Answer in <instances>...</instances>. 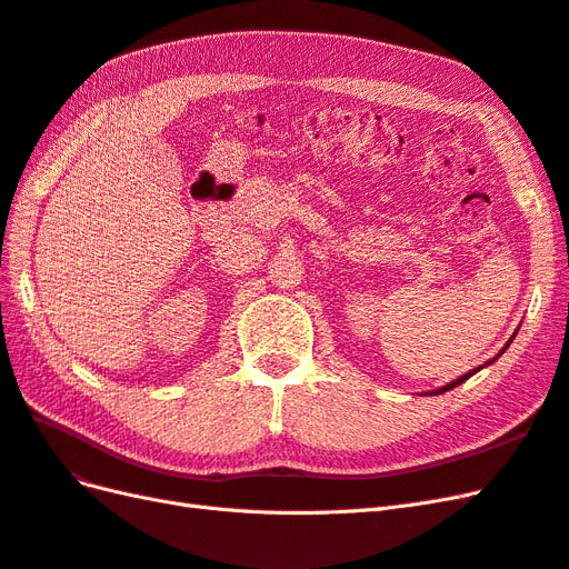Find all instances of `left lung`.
Returning a JSON list of instances; mask_svg holds the SVG:
<instances>
[{
	"mask_svg": "<svg viewBox=\"0 0 569 569\" xmlns=\"http://www.w3.org/2000/svg\"><path fill=\"white\" fill-rule=\"evenodd\" d=\"M512 339H515V335H512V337H510V341H512ZM510 341H508V343H506V347H503V349H501V353H503V351H506V349H508V347H510ZM501 353H498V356H501ZM498 356H496V358H498ZM496 358H491V360H489V363H487V366H491V363H493V360H496ZM481 368H485V366H479V368H475V370H470V372H465V375H462V377H458V380H456V382H451V385H446V387H441V389H435V391H432V396H435V393H443V391H449V389H453V387H458V385H462V382H465V380H470V377H472V375H475V372H479V370H481Z\"/></svg>",
	"mask_w": 569,
	"mask_h": 569,
	"instance_id": "obj_1",
	"label": "left lung"
}]
</instances>
